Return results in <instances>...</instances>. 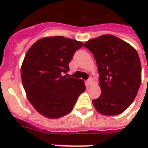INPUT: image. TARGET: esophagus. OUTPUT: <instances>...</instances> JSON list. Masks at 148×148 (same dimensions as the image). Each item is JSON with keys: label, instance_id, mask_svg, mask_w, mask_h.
Returning a JSON list of instances; mask_svg holds the SVG:
<instances>
[{"label": "esophagus", "instance_id": "esophagus-1", "mask_svg": "<svg viewBox=\"0 0 148 148\" xmlns=\"http://www.w3.org/2000/svg\"><path fill=\"white\" fill-rule=\"evenodd\" d=\"M92 84H93V78H92V77H90V79H88V80H87V86H90Z\"/></svg>", "mask_w": 148, "mask_h": 148}]
</instances>
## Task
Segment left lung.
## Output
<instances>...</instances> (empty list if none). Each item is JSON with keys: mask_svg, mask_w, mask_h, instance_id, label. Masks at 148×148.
<instances>
[{"mask_svg": "<svg viewBox=\"0 0 148 148\" xmlns=\"http://www.w3.org/2000/svg\"><path fill=\"white\" fill-rule=\"evenodd\" d=\"M84 47L92 52L99 73L101 96L94 108L105 116L124 112L136 98L141 83V64L133 47L112 35L88 40Z\"/></svg>", "mask_w": 148, "mask_h": 148, "instance_id": "8db88e82", "label": "left lung"}]
</instances>
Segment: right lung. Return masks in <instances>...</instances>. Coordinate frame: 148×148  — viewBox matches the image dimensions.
I'll return each mask as SVG.
<instances>
[{
    "instance_id": "obj_1",
    "label": "right lung",
    "mask_w": 148,
    "mask_h": 148,
    "mask_svg": "<svg viewBox=\"0 0 148 148\" xmlns=\"http://www.w3.org/2000/svg\"><path fill=\"white\" fill-rule=\"evenodd\" d=\"M83 42L63 36L39 39L28 49L21 66L22 83L28 101L38 112L57 119L68 114L86 90L82 79L62 74Z\"/></svg>"
}]
</instances>
